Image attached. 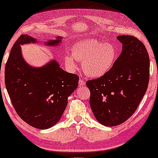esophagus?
I'll use <instances>...</instances> for the list:
<instances>
[{"instance_id":"1","label":"esophagus","mask_w":158,"mask_h":158,"mask_svg":"<svg viewBox=\"0 0 158 158\" xmlns=\"http://www.w3.org/2000/svg\"><path fill=\"white\" fill-rule=\"evenodd\" d=\"M85 84V82L83 81V79H80L79 80V85H84Z\"/></svg>"}]
</instances>
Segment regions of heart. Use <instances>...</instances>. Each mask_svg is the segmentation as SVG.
I'll list each match as a JSON object with an SVG mask.
<instances>
[{"label": "heart", "mask_w": 158, "mask_h": 158, "mask_svg": "<svg viewBox=\"0 0 158 158\" xmlns=\"http://www.w3.org/2000/svg\"><path fill=\"white\" fill-rule=\"evenodd\" d=\"M116 57L117 50L114 44L89 39L75 43L72 55L64 56V62L68 68L74 70L77 68L76 61H81L85 74L98 78L111 70Z\"/></svg>", "instance_id": "b5f03b06"}]
</instances>
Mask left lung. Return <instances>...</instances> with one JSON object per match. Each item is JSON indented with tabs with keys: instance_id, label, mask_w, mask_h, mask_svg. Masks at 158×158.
Segmentation results:
<instances>
[{
	"instance_id": "1",
	"label": "left lung",
	"mask_w": 158,
	"mask_h": 158,
	"mask_svg": "<svg viewBox=\"0 0 158 158\" xmlns=\"http://www.w3.org/2000/svg\"><path fill=\"white\" fill-rule=\"evenodd\" d=\"M116 38L122 51L111 70L86 82L93 113L106 127L117 126L131 117L145 94L150 78V60L143 43L129 35Z\"/></svg>"
}]
</instances>
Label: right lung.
I'll return each instance as SVG.
<instances>
[{
  "instance_id": "obj_1",
  "label": "right lung",
  "mask_w": 158,
  "mask_h": 158,
  "mask_svg": "<svg viewBox=\"0 0 158 158\" xmlns=\"http://www.w3.org/2000/svg\"><path fill=\"white\" fill-rule=\"evenodd\" d=\"M62 36L45 42L58 46ZM23 34L13 46L5 68V84L18 115L28 124L46 129L57 124L68 105V97L78 86L79 77L65 72L55 60L40 68L29 65L23 59L21 45L37 43Z\"/></svg>"
}]
</instances>
